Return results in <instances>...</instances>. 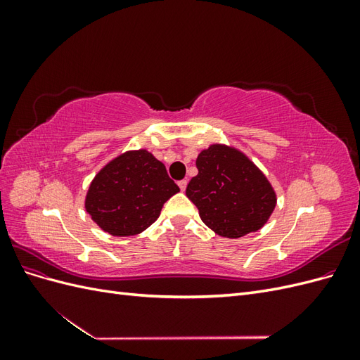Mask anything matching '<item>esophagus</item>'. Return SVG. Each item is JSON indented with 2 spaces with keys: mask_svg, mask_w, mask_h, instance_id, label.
I'll use <instances>...</instances> for the list:
<instances>
[{
  "mask_svg": "<svg viewBox=\"0 0 360 360\" xmlns=\"http://www.w3.org/2000/svg\"><path fill=\"white\" fill-rule=\"evenodd\" d=\"M186 186H188V180H180L179 181V188H180L181 192L186 191Z\"/></svg>",
  "mask_w": 360,
  "mask_h": 360,
  "instance_id": "esophagus-1",
  "label": "esophagus"
}]
</instances>
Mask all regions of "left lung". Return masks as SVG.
Returning <instances> with one entry per match:
<instances>
[{
    "mask_svg": "<svg viewBox=\"0 0 360 360\" xmlns=\"http://www.w3.org/2000/svg\"><path fill=\"white\" fill-rule=\"evenodd\" d=\"M198 174L186 188L201 221L216 234L238 238L263 228L276 207V192L243 151L212 144L197 158Z\"/></svg>",
    "mask_w": 360,
    "mask_h": 360,
    "instance_id": "1",
    "label": "left lung"
}]
</instances>
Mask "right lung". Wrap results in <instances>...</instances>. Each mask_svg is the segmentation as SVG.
Instances as JSON below:
<instances>
[{"instance_id":"add662e5","label":"right lung","mask_w":360,"mask_h":360,"mask_svg":"<svg viewBox=\"0 0 360 360\" xmlns=\"http://www.w3.org/2000/svg\"><path fill=\"white\" fill-rule=\"evenodd\" d=\"M177 192L160 160L146 148L129 150L96 174L85 210L108 234L136 236L156 222L163 204Z\"/></svg>"}]
</instances>
